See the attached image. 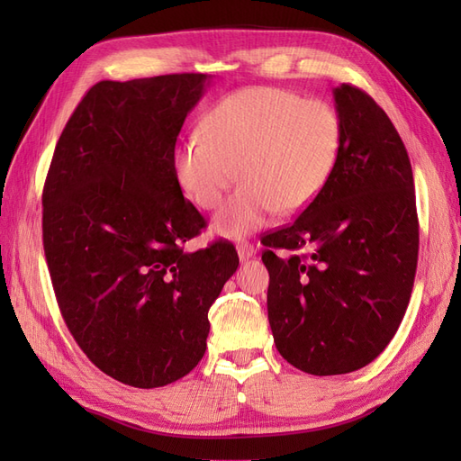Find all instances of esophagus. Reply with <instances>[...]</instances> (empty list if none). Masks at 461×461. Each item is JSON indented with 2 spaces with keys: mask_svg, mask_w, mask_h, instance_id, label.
<instances>
[{
  "mask_svg": "<svg viewBox=\"0 0 461 461\" xmlns=\"http://www.w3.org/2000/svg\"><path fill=\"white\" fill-rule=\"evenodd\" d=\"M236 249H239V258H240V261L252 259V258L256 256V252H258V248H256L254 244H249V242H240L239 246H236Z\"/></svg>",
  "mask_w": 461,
  "mask_h": 461,
  "instance_id": "obj_1",
  "label": "esophagus"
}]
</instances>
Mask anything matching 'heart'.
Returning <instances> with one entry per match:
<instances>
[{
	"label": "heart",
	"mask_w": 461,
	"mask_h": 461,
	"mask_svg": "<svg viewBox=\"0 0 461 461\" xmlns=\"http://www.w3.org/2000/svg\"><path fill=\"white\" fill-rule=\"evenodd\" d=\"M203 131L178 146L176 175L203 209L219 207L240 176V188L213 221L227 239H242L276 212L296 213L313 202L340 146V121L329 104L273 86L227 95L207 113Z\"/></svg>",
	"instance_id": "b5f03b06"
}]
</instances>
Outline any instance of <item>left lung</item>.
<instances>
[{
  "label": "left lung",
  "instance_id": "obj_1",
  "mask_svg": "<svg viewBox=\"0 0 461 461\" xmlns=\"http://www.w3.org/2000/svg\"><path fill=\"white\" fill-rule=\"evenodd\" d=\"M337 163L292 225L261 240L278 354L310 375L352 373L379 356L408 310L420 249L413 173L369 94L334 88ZM275 249L305 255L278 258Z\"/></svg>",
  "mask_w": 461,
  "mask_h": 461
}]
</instances>
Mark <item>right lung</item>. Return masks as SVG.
Wrapping results in <instances>:
<instances>
[{
    "label": "right lung",
    "mask_w": 461,
    "mask_h": 461,
    "mask_svg": "<svg viewBox=\"0 0 461 461\" xmlns=\"http://www.w3.org/2000/svg\"><path fill=\"white\" fill-rule=\"evenodd\" d=\"M209 77L94 85L67 121L41 194V239L61 315L115 381L158 388L205 354L207 312L239 267L230 242L183 244L205 219L185 200L175 144Z\"/></svg>",
    "instance_id": "1"
}]
</instances>
